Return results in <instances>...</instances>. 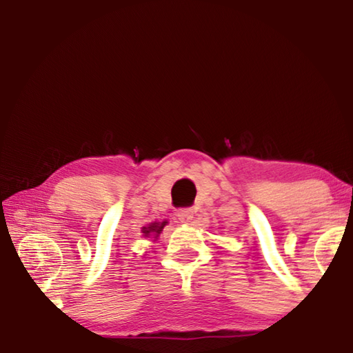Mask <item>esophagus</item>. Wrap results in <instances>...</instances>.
Returning <instances> with one entry per match:
<instances>
[{
    "label": "esophagus",
    "mask_w": 353,
    "mask_h": 353,
    "mask_svg": "<svg viewBox=\"0 0 353 353\" xmlns=\"http://www.w3.org/2000/svg\"><path fill=\"white\" fill-rule=\"evenodd\" d=\"M176 216H177L179 222H181V223H188L190 220L192 219V216H194V211H192L191 208H182V210L177 211Z\"/></svg>",
    "instance_id": "esophagus-1"
}]
</instances>
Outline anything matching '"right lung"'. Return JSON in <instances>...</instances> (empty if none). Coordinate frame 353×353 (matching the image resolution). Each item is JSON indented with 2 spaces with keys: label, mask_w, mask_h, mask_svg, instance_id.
<instances>
[{
  "label": "right lung",
  "mask_w": 353,
  "mask_h": 353,
  "mask_svg": "<svg viewBox=\"0 0 353 353\" xmlns=\"http://www.w3.org/2000/svg\"><path fill=\"white\" fill-rule=\"evenodd\" d=\"M165 223H167V222H163L161 226H157L156 223H153V225H151L150 228H145V230H143V234H145V236H148L150 232H156V234H159V232L162 231V228L165 226Z\"/></svg>",
  "instance_id": "obj_1"
}]
</instances>
